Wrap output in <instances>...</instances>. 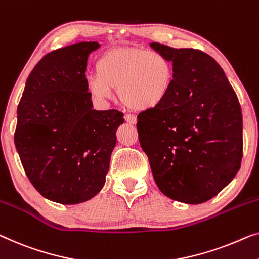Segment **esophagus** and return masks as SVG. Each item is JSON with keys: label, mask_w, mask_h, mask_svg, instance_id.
Masks as SVG:
<instances>
[{"label": "esophagus", "mask_w": 259, "mask_h": 259, "mask_svg": "<svg viewBox=\"0 0 259 259\" xmlns=\"http://www.w3.org/2000/svg\"><path fill=\"white\" fill-rule=\"evenodd\" d=\"M124 118H125L126 122L130 123V124H136V123H137V118H136V116H135V115L126 114L125 116H124Z\"/></svg>", "instance_id": "obj_1"}]
</instances>
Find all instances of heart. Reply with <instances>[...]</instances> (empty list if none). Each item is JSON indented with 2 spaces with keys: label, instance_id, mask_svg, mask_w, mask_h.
Masks as SVG:
<instances>
[{
  "label": "heart",
  "instance_id": "1",
  "mask_svg": "<svg viewBox=\"0 0 259 259\" xmlns=\"http://www.w3.org/2000/svg\"><path fill=\"white\" fill-rule=\"evenodd\" d=\"M175 67L167 56L142 48H116L99 58L87 87L98 99L113 98L118 90L123 105L136 111L156 109L171 92Z\"/></svg>",
  "mask_w": 259,
  "mask_h": 259
}]
</instances>
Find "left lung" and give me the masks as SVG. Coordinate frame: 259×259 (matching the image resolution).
<instances>
[{"label":"left lung","mask_w":259,"mask_h":259,"mask_svg":"<svg viewBox=\"0 0 259 259\" xmlns=\"http://www.w3.org/2000/svg\"><path fill=\"white\" fill-rule=\"evenodd\" d=\"M150 45L171 59L175 80L159 107L138 114L141 146L164 195L188 204L206 202L241 167L240 102L221 66L207 53Z\"/></svg>","instance_id":"left-lung-1"}]
</instances>
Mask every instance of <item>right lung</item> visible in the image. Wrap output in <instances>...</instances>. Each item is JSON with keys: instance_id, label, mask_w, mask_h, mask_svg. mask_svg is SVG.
<instances>
[{"instance_id": "right-lung-1", "label": "right lung", "mask_w": 259, "mask_h": 259, "mask_svg": "<svg viewBox=\"0 0 259 259\" xmlns=\"http://www.w3.org/2000/svg\"><path fill=\"white\" fill-rule=\"evenodd\" d=\"M96 41L48 53L31 71L17 107L14 142L25 175L44 198L63 204L101 191L124 122L116 109H93L86 66Z\"/></svg>"}]
</instances>
